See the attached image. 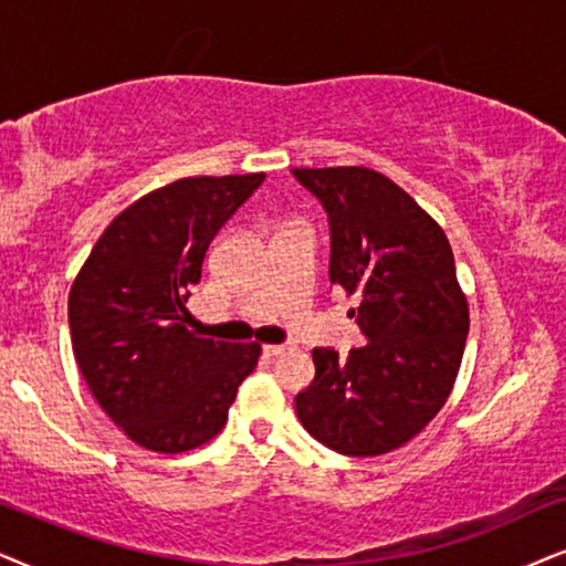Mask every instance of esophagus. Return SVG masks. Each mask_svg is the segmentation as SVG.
<instances>
[{"instance_id": "34e87169", "label": "esophagus", "mask_w": 566, "mask_h": 566, "mask_svg": "<svg viewBox=\"0 0 566 566\" xmlns=\"http://www.w3.org/2000/svg\"><path fill=\"white\" fill-rule=\"evenodd\" d=\"M263 352L269 354V357H282V354H287V352H295V344H266L263 346Z\"/></svg>"}]
</instances>
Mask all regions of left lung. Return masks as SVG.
I'll list each match as a JSON object with an SVG mask.
<instances>
[{
    "instance_id": "left-lung-1",
    "label": "left lung",
    "mask_w": 566,
    "mask_h": 566,
    "mask_svg": "<svg viewBox=\"0 0 566 566\" xmlns=\"http://www.w3.org/2000/svg\"><path fill=\"white\" fill-rule=\"evenodd\" d=\"M331 224V284L359 300L367 344L313 349L315 378L295 398L303 427L342 455L406 446L448 401L469 336V303L446 232L378 170L295 168Z\"/></svg>"
}]
</instances>
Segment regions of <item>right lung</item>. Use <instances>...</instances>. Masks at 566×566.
Returning a JSON list of instances; mask_svg holds the SVG:
<instances>
[{
    "label": "right lung",
    "mask_w": 566,
    "mask_h": 566,
    "mask_svg": "<svg viewBox=\"0 0 566 566\" xmlns=\"http://www.w3.org/2000/svg\"><path fill=\"white\" fill-rule=\"evenodd\" d=\"M266 172L180 178L113 220L70 290L72 349L101 409L137 446L184 453L220 434L261 344L188 328L207 248Z\"/></svg>",
    "instance_id": "obj_1"
}]
</instances>
